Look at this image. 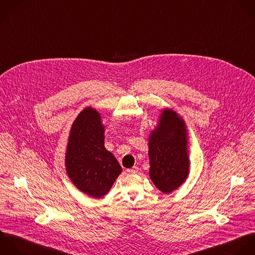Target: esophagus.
<instances>
[{"mask_svg": "<svg viewBox=\"0 0 255 255\" xmlns=\"http://www.w3.org/2000/svg\"><path fill=\"white\" fill-rule=\"evenodd\" d=\"M138 170H139V168H138L137 166H134V167H132L131 169H128L127 172L130 173V174H135V173L138 172Z\"/></svg>", "mask_w": 255, "mask_h": 255, "instance_id": "34e87169", "label": "esophagus"}]
</instances>
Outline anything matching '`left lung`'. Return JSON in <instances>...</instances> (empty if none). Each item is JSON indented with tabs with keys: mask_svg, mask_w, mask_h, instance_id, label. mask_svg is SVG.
Masks as SVG:
<instances>
[{
	"mask_svg": "<svg viewBox=\"0 0 255 255\" xmlns=\"http://www.w3.org/2000/svg\"><path fill=\"white\" fill-rule=\"evenodd\" d=\"M149 159L150 178L163 193L177 190L186 181L190 167L186 124L171 109L163 111L150 136Z\"/></svg>",
	"mask_w": 255,
	"mask_h": 255,
	"instance_id": "left-lung-1",
	"label": "left lung"
}]
</instances>
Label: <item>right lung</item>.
Returning a JSON list of instances; mask_svg holds the SVG:
<instances>
[{"label": "right lung", "mask_w": 255, "mask_h": 255, "mask_svg": "<svg viewBox=\"0 0 255 255\" xmlns=\"http://www.w3.org/2000/svg\"><path fill=\"white\" fill-rule=\"evenodd\" d=\"M103 134L99 113L85 108L72 124L65 155L70 180L93 198L106 195L122 172L118 161L105 149Z\"/></svg>", "instance_id": "right-lung-1"}]
</instances>
